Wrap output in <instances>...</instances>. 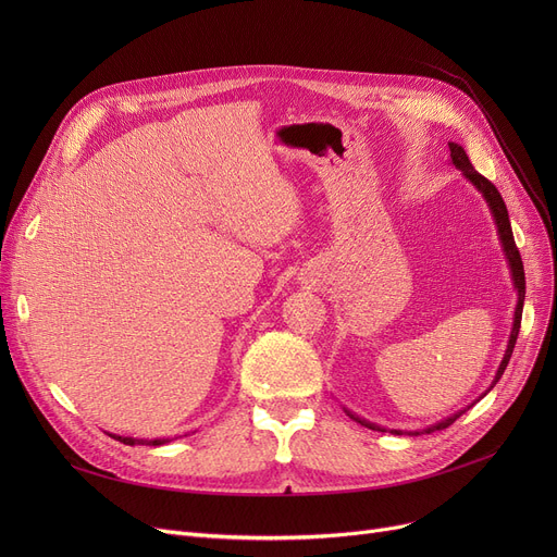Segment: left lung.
<instances>
[{
    "label": "left lung",
    "mask_w": 557,
    "mask_h": 557,
    "mask_svg": "<svg viewBox=\"0 0 557 557\" xmlns=\"http://www.w3.org/2000/svg\"><path fill=\"white\" fill-rule=\"evenodd\" d=\"M449 151H451V160H449V164H454V166L465 175V181H470V183H472V187H474V189L483 196V200L487 202L490 214H492V221H494V225H496V234H499V242H502L504 257H506V261H508L510 280H512V288H515V294H517V305H515V315H512V327H510V336H508L506 352H504V359H502L499 368H496V374H494V379H492L490 388L481 395V397H485V395L496 386V382H499L502 374H504V370H506V366H508V361H510V357H512V349H515V343H517V336H519V327H521V311H523V300H525V277H523L521 255H519V250H517V246H515L512 227H510L508 210H506V202H504L502 194L496 191V187H494L487 178H483V175L472 166L470 158H467V153H465V149H462L460 144L449 141ZM481 397H479V399H481ZM479 399H476V401H479ZM476 401H474V404H476ZM474 404L465 406L462 411H456L454 416H449V418H445V420H441V422L429 424V426H424V429H416V431H401V429H386V426H379V424H374V422H370V420H366V418H359L357 413H352V411H349V408H345V406H343V411H345L349 418H352L355 422H359V424H363V426H368V429H372V431H391V433H395V435H422V433H433V431L447 429L449 424H454V422H456V420L467 411V408H472Z\"/></svg>",
    "instance_id": "obj_1"
}]
</instances>
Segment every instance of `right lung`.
<instances>
[{
  "label": "right lung",
  "mask_w": 557,
  "mask_h": 557,
  "mask_svg": "<svg viewBox=\"0 0 557 557\" xmlns=\"http://www.w3.org/2000/svg\"><path fill=\"white\" fill-rule=\"evenodd\" d=\"M114 441H120V443H124V445H131V447H135V445H149V447H160V445H166V443H171L173 437H153V441H149V437H131V435H114V433H110Z\"/></svg>",
  "instance_id": "right-lung-1"
}]
</instances>
